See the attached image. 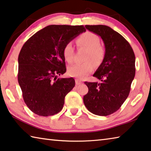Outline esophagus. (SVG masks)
Here are the masks:
<instances>
[{
	"label": "esophagus",
	"instance_id": "esophagus-1",
	"mask_svg": "<svg viewBox=\"0 0 151 151\" xmlns=\"http://www.w3.org/2000/svg\"><path fill=\"white\" fill-rule=\"evenodd\" d=\"M75 83H76V85L78 86L79 85H81L82 84V82L80 81L79 80H78V79H76V80L75 81Z\"/></svg>",
	"mask_w": 151,
	"mask_h": 151
}]
</instances>
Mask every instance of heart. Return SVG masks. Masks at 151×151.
<instances>
[{
    "instance_id": "obj_1",
    "label": "heart",
    "mask_w": 151,
    "mask_h": 151,
    "mask_svg": "<svg viewBox=\"0 0 151 151\" xmlns=\"http://www.w3.org/2000/svg\"><path fill=\"white\" fill-rule=\"evenodd\" d=\"M76 42L78 47L87 50L84 58L86 62L69 66L68 74L73 77L84 79L94 70V64L99 65L103 63L105 57V50L103 46L99 44V38L91 32H86L79 36ZM63 56L68 63L70 64L73 62L74 48L70 42L66 43L63 47Z\"/></svg>"
}]
</instances>
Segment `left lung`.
<instances>
[{"instance_id":"1","label":"left lung","mask_w":151,"mask_h":151,"mask_svg":"<svg viewBox=\"0 0 151 151\" xmlns=\"http://www.w3.org/2000/svg\"><path fill=\"white\" fill-rule=\"evenodd\" d=\"M86 29L100 36L105 47V57L93 75L102 82H85L88 92L83 97L89 111L107 116L120 109L129 96L135 75V56L129 42L106 25H86Z\"/></svg>"}]
</instances>
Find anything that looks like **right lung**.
<instances>
[{"label": "right lung", "mask_w": 151, "mask_h": 151, "mask_svg": "<svg viewBox=\"0 0 151 151\" xmlns=\"http://www.w3.org/2000/svg\"><path fill=\"white\" fill-rule=\"evenodd\" d=\"M85 31L83 25H49L22 46L18 81L25 104L35 114L52 116L63 109L65 96L75 85L73 78H57L66 70L63 47Z\"/></svg>", "instance_id": "right-lung-1"}]
</instances>
